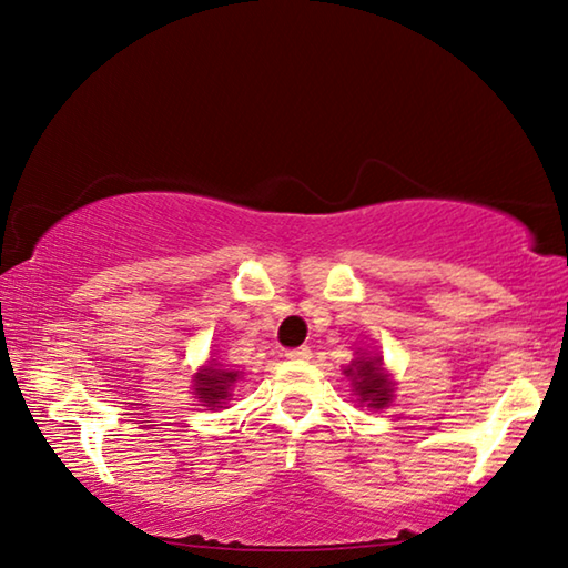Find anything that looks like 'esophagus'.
Here are the masks:
<instances>
[{"mask_svg":"<svg viewBox=\"0 0 568 568\" xmlns=\"http://www.w3.org/2000/svg\"><path fill=\"white\" fill-rule=\"evenodd\" d=\"M284 357L292 359V362H306L312 357V349L310 347H294V349H286Z\"/></svg>","mask_w":568,"mask_h":568,"instance_id":"obj_1","label":"esophagus"}]
</instances>
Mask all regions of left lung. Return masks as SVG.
<instances>
[{"instance_id": "8db88e82", "label": "left lung", "mask_w": 568, "mask_h": 568, "mask_svg": "<svg viewBox=\"0 0 568 568\" xmlns=\"http://www.w3.org/2000/svg\"><path fill=\"white\" fill-rule=\"evenodd\" d=\"M345 375L352 379L355 395L359 403H367V407L383 410L393 403V379L383 367V357H357L352 359V365L345 369Z\"/></svg>"}]
</instances>
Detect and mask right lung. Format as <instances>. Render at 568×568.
<instances>
[{
    "label": "right lung",
    "mask_w": 568,
    "mask_h": 568,
    "mask_svg": "<svg viewBox=\"0 0 568 568\" xmlns=\"http://www.w3.org/2000/svg\"><path fill=\"white\" fill-rule=\"evenodd\" d=\"M239 379V372L231 369H219L216 365L203 367L193 375V393H196L199 403H203L206 407H221L223 399H229L231 395V385Z\"/></svg>",
    "instance_id": "obj_1"
}]
</instances>
